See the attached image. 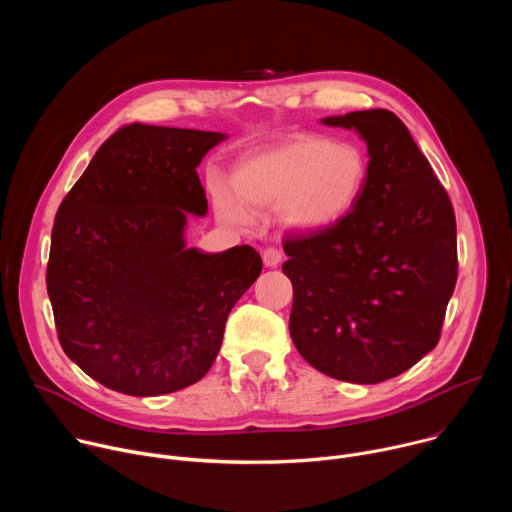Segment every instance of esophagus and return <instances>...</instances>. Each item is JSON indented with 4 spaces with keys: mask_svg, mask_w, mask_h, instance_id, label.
Masks as SVG:
<instances>
[{
    "mask_svg": "<svg viewBox=\"0 0 512 512\" xmlns=\"http://www.w3.org/2000/svg\"><path fill=\"white\" fill-rule=\"evenodd\" d=\"M281 251L279 249H275V247H267V249H263V263L267 265V267H277L279 263H281Z\"/></svg>",
    "mask_w": 512,
    "mask_h": 512,
    "instance_id": "obj_1",
    "label": "esophagus"
}]
</instances>
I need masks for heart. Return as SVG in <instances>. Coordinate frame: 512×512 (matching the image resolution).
I'll return each mask as SVG.
<instances>
[{
	"instance_id": "heart-1",
	"label": "heart",
	"mask_w": 512,
	"mask_h": 512,
	"mask_svg": "<svg viewBox=\"0 0 512 512\" xmlns=\"http://www.w3.org/2000/svg\"><path fill=\"white\" fill-rule=\"evenodd\" d=\"M367 182V160L354 143L308 137L243 160L231 174L235 201L221 186L212 188L218 218L243 227L242 208H271L294 231L334 227L350 212Z\"/></svg>"
}]
</instances>
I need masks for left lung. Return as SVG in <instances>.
I'll list each match as a JSON object with an SVG mask.
<instances>
[{"label": "left lung", "mask_w": 512, "mask_h": 512, "mask_svg": "<svg viewBox=\"0 0 512 512\" xmlns=\"http://www.w3.org/2000/svg\"><path fill=\"white\" fill-rule=\"evenodd\" d=\"M369 150L367 182L334 227L287 235L289 334L320 373L358 385L393 379L435 348L458 279L448 192L387 109L324 117Z\"/></svg>", "instance_id": "obj_1"}]
</instances>
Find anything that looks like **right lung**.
I'll list each match as a JSON object with an SVG mask.
<instances>
[{
  "label": "right lung",
  "mask_w": 512,
  "mask_h": 512,
  "mask_svg": "<svg viewBox=\"0 0 512 512\" xmlns=\"http://www.w3.org/2000/svg\"><path fill=\"white\" fill-rule=\"evenodd\" d=\"M218 131L131 123L117 129L62 200L46 269L66 356L123 395L156 397L200 381L227 318L261 273L249 247H186L204 216L196 174Z\"/></svg>",
  "instance_id": "obj_1"
}]
</instances>
